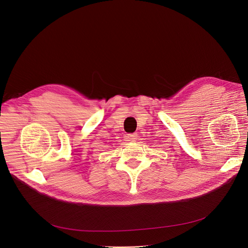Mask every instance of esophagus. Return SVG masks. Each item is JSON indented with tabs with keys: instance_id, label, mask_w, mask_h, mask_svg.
Here are the masks:
<instances>
[{
	"instance_id": "obj_1",
	"label": "esophagus",
	"mask_w": 248,
	"mask_h": 248,
	"mask_svg": "<svg viewBox=\"0 0 248 248\" xmlns=\"http://www.w3.org/2000/svg\"><path fill=\"white\" fill-rule=\"evenodd\" d=\"M137 135L136 134H128L127 136H126V139H127V140H131V141H135L136 140H137Z\"/></svg>"
}]
</instances>
